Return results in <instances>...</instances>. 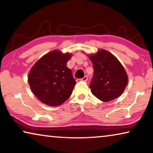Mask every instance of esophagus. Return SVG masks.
I'll list each match as a JSON object with an SVG mask.
<instances>
[{
  "label": "esophagus",
  "mask_w": 153,
  "mask_h": 153,
  "mask_svg": "<svg viewBox=\"0 0 153 153\" xmlns=\"http://www.w3.org/2000/svg\"><path fill=\"white\" fill-rule=\"evenodd\" d=\"M80 80H81V81H84V82H86L87 80H88V77L86 76H84V77H83V78H82V79H80Z\"/></svg>",
  "instance_id": "1"
}]
</instances>
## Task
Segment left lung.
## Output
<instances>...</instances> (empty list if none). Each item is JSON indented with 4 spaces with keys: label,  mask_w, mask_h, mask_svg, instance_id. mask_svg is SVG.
I'll return each mask as SVG.
<instances>
[{
    "label": "left lung",
    "mask_w": 153,
    "mask_h": 153,
    "mask_svg": "<svg viewBox=\"0 0 153 153\" xmlns=\"http://www.w3.org/2000/svg\"><path fill=\"white\" fill-rule=\"evenodd\" d=\"M88 57L94 69L90 85L92 94L104 102L120 97L128 84V77L120 61L104 49L88 55Z\"/></svg>",
    "instance_id": "obj_1"
}]
</instances>
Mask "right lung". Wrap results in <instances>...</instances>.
Returning a JSON list of instances; mask_svg holds the SVG:
<instances>
[{"label":"right lung","mask_w":153,"mask_h":153,"mask_svg":"<svg viewBox=\"0 0 153 153\" xmlns=\"http://www.w3.org/2000/svg\"><path fill=\"white\" fill-rule=\"evenodd\" d=\"M71 53L54 50L42 56L28 74L30 88L41 102L51 107L63 104L70 97L76 82L67 63Z\"/></svg>","instance_id":"1"}]
</instances>
